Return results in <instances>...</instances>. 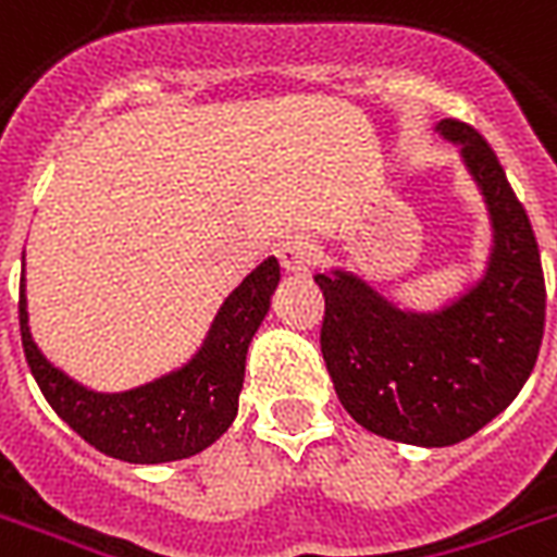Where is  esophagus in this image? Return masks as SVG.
<instances>
[{"mask_svg": "<svg viewBox=\"0 0 557 557\" xmlns=\"http://www.w3.org/2000/svg\"><path fill=\"white\" fill-rule=\"evenodd\" d=\"M315 245L307 236H288L277 245V260L286 274H309L315 265Z\"/></svg>", "mask_w": 557, "mask_h": 557, "instance_id": "esophagus-1", "label": "esophagus"}]
</instances>
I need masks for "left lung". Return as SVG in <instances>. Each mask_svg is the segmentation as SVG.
Segmentation results:
<instances>
[{
	"mask_svg": "<svg viewBox=\"0 0 557 557\" xmlns=\"http://www.w3.org/2000/svg\"><path fill=\"white\" fill-rule=\"evenodd\" d=\"M491 219L482 277L432 312L397 307L345 269L315 274L324 292L321 354L347 414L373 435L453 447L511 406L543 338L541 250L523 203L485 137L441 119Z\"/></svg>",
	"mask_w": 557,
	"mask_h": 557,
	"instance_id": "1",
	"label": "left lung"
}]
</instances>
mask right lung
<instances>
[{
	"label": "right lung",
	"mask_w": 557,
	"mask_h": 557,
	"mask_svg": "<svg viewBox=\"0 0 557 557\" xmlns=\"http://www.w3.org/2000/svg\"><path fill=\"white\" fill-rule=\"evenodd\" d=\"M277 283L280 265L269 257L224 297L207 338L189 362L146 385L110 394L92 392L66 376L34 345L23 277L20 333L25 359L58 418L66 420L99 453L131 465H163L189 458L222 438L236 418L245 382V356L262 318L269 315Z\"/></svg>",
	"instance_id": "1"
}]
</instances>
